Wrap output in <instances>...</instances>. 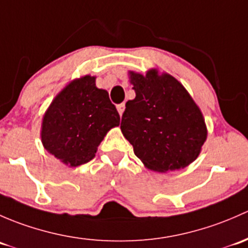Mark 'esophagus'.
<instances>
[{"label":"esophagus","mask_w":248,"mask_h":248,"mask_svg":"<svg viewBox=\"0 0 248 248\" xmlns=\"http://www.w3.org/2000/svg\"><path fill=\"white\" fill-rule=\"evenodd\" d=\"M117 109H118V112H119V114H123V112H124V109H125V104H119L118 106H117Z\"/></svg>","instance_id":"34e87169"}]
</instances>
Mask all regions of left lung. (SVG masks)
Segmentation results:
<instances>
[{"instance_id":"1","label":"left lung","mask_w":248,"mask_h":248,"mask_svg":"<svg viewBox=\"0 0 248 248\" xmlns=\"http://www.w3.org/2000/svg\"><path fill=\"white\" fill-rule=\"evenodd\" d=\"M136 93L125 105L121 129L134 153L156 172L180 170L195 161L206 140L200 107L170 74L150 69L145 75L130 71Z\"/></svg>"}]
</instances>
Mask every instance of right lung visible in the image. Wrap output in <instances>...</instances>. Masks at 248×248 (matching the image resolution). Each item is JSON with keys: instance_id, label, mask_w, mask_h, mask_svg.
<instances>
[{"instance_id": "right-lung-1", "label": "right lung", "mask_w": 248, "mask_h": 248, "mask_svg": "<svg viewBox=\"0 0 248 248\" xmlns=\"http://www.w3.org/2000/svg\"><path fill=\"white\" fill-rule=\"evenodd\" d=\"M121 122L116 106L95 78L86 75L71 81L57 94L42 123V142L53 156L70 167L91 161L98 145Z\"/></svg>"}]
</instances>
